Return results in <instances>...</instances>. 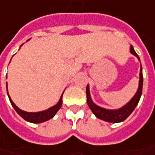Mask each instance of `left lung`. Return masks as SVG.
Returning <instances> with one entry per match:
<instances>
[{
	"label": "left lung",
	"instance_id": "1",
	"mask_svg": "<svg viewBox=\"0 0 155 155\" xmlns=\"http://www.w3.org/2000/svg\"><path fill=\"white\" fill-rule=\"evenodd\" d=\"M130 51L133 54H134L135 56L138 57L137 54L135 53V51L134 49L133 46L130 48ZM140 60V58L138 57ZM142 86H143V75H142V68L140 66V81H139V88L135 95L133 97L131 101L125 105L123 107L117 109V110H108V109H105L102 108L99 106H96L94 104L90 97V93H89V87L88 85L87 86L86 88V94H87V105L91 109V111L94 113V114L101 120H103L107 122H113V123H116V122H121L125 120L128 117L132 114V112L134 110V108L136 107V106L139 103V101L141 96V93H142Z\"/></svg>",
	"mask_w": 155,
	"mask_h": 155
}]
</instances>
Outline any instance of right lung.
Here are the masks:
<instances>
[{"label":"right lung","instance_id":"1","mask_svg":"<svg viewBox=\"0 0 155 155\" xmlns=\"http://www.w3.org/2000/svg\"><path fill=\"white\" fill-rule=\"evenodd\" d=\"M7 90H8V86H7ZM62 95H63V94H62ZM62 95H61V97L60 99L59 102L55 106L52 107L47 109V110H45V111L38 112V113H28V112L21 110L12 101V100L9 97V95H8V98H9V101H10L13 107L15 109V111L21 117L23 118L24 120H26L27 121L32 122V123H41V122H44V121H47V120H50V119H52V118L55 115V114L57 113V111L61 108V107L62 105Z\"/></svg>","mask_w":155,"mask_h":155}]
</instances>
